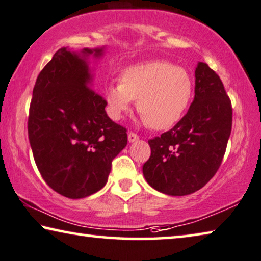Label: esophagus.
Here are the masks:
<instances>
[{
  "mask_svg": "<svg viewBox=\"0 0 261 261\" xmlns=\"http://www.w3.org/2000/svg\"><path fill=\"white\" fill-rule=\"evenodd\" d=\"M139 138V136L137 134H135V132H129V135H127V139H129V142H136L137 139Z\"/></svg>",
  "mask_w": 261,
  "mask_h": 261,
  "instance_id": "34e87169",
  "label": "esophagus"
}]
</instances>
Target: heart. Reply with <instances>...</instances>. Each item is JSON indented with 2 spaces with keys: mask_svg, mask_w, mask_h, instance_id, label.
<instances>
[{
  "mask_svg": "<svg viewBox=\"0 0 261 261\" xmlns=\"http://www.w3.org/2000/svg\"><path fill=\"white\" fill-rule=\"evenodd\" d=\"M193 82L188 70L166 61H150L125 69L120 82L106 87V99L118 119L137 99L138 114L151 129L173 126L184 116L192 98Z\"/></svg>",
  "mask_w": 261,
  "mask_h": 261,
  "instance_id": "b5f03b06",
  "label": "heart"
}]
</instances>
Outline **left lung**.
<instances>
[{
  "label": "left lung",
  "mask_w": 261,
  "mask_h": 261,
  "mask_svg": "<svg viewBox=\"0 0 261 261\" xmlns=\"http://www.w3.org/2000/svg\"><path fill=\"white\" fill-rule=\"evenodd\" d=\"M194 98L172 129L149 139L151 155L143 165L146 181L169 196L200 190L223 162L232 130V104L216 71L199 62Z\"/></svg>",
  "instance_id": "left-lung-1"
}]
</instances>
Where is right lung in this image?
I'll use <instances>...</instances> for the list:
<instances>
[{
  "instance_id": "1",
  "label": "right lung",
  "mask_w": 261,
  "mask_h": 261,
  "mask_svg": "<svg viewBox=\"0 0 261 261\" xmlns=\"http://www.w3.org/2000/svg\"><path fill=\"white\" fill-rule=\"evenodd\" d=\"M61 48L42 69L31 97L28 137L42 178L54 191L80 199L99 191L111 163L127 144L126 129L112 122L107 100L91 88L87 57Z\"/></svg>"
}]
</instances>
